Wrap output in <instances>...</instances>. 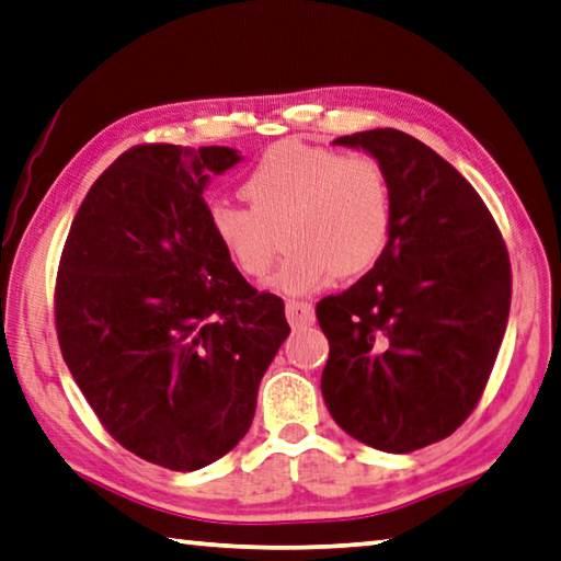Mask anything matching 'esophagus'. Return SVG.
<instances>
[{
	"mask_svg": "<svg viewBox=\"0 0 561 561\" xmlns=\"http://www.w3.org/2000/svg\"><path fill=\"white\" fill-rule=\"evenodd\" d=\"M316 319V311L309 301L289 299L287 301V321L297 329V325H311Z\"/></svg>",
	"mask_w": 561,
	"mask_h": 561,
	"instance_id": "esophagus-1",
	"label": "esophagus"
}]
</instances>
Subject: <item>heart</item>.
<instances>
[{
    "label": "heart",
    "instance_id": "heart-1",
    "mask_svg": "<svg viewBox=\"0 0 561 561\" xmlns=\"http://www.w3.org/2000/svg\"><path fill=\"white\" fill-rule=\"evenodd\" d=\"M250 208L213 201L208 226L240 274L260 279L277 257L284 228L287 252L272 284L311 294L333 274L368 272L390 242L392 181L373 154H341L304 141L264 151L242 183Z\"/></svg>",
    "mask_w": 561,
    "mask_h": 561
}]
</instances>
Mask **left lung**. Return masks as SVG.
<instances>
[{
  "label": "left lung",
  "mask_w": 561,
  "mask_h": 561,
  "mask_svg": "<svg viewBox=\"0 0 561 561\" xmlns=\"http://www.w3.org/2000/svg\"><path fill=\"white\" fill-rule=\"evenodd\" d=\"M333 145L382 161L394 220L375 267L316 304L331 345L321 392L345 434L407 454L454 434L481 400L511 313V257L483 198L420 139L385 127Z\"/></svg>",
  "instance_id": "8db88e82"
}]
</instances>
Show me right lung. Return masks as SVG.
<instances>
[{"label": "right lung", "instance_id": "obj_1", "mask_svg": "<svg viewBox=\"0 0 561 561\" xmlns=\"http://www.w3.org/2000/svg\"><path fill=\"white\" fill-rule=\"evenodd\" d=\"M230 147L137 145L90 186L60 252L56 333L112 439L149 463L196 471L248 434L264 370L289 335L213 238L210 174Z\"/></svg>", "mask_w": 561, "mask_h": 561}]
</instances>
